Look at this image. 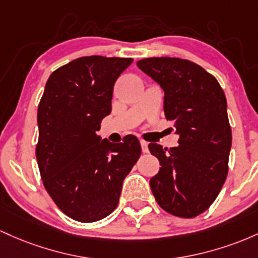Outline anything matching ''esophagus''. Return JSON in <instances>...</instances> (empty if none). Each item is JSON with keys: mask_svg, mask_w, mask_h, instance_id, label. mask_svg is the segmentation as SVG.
Returning <instances> with one entry per match:
<instances>
[{"mask_svg": "<svg viewBox=\"0 0 258 258\" xmlns=\"http://www.w3.org/2000/svg\"><path fill=\"white\" fill-rule=\"evenodd\" d=\"M140 145H141V149H143V152H149V144L146 141L140 140Z\"/></svg>", "mask_w": 258, "mask_h": 258, "instance_id": "obj_1", "label": "esophagus"}]
</instances>
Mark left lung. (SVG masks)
Segmentation results:
<instances>
[{
  "mask_svg": "<svg viewBox=\"0 0 258 258\" xmlns=\"http://www.w3.org/2000/svg\"><path fill=\"white\" fill-rule=\"evenodd\" d=\"M137 66L164 91V114L179 135L169 150L149 145L162 166L150 179L152 194L168 213L192 218L213 204L227 179L231 129L224 91L190 60L153 57Z\"/></svg>",
  "mask_w": 258,
  "mask_h": 258,
  "instance_id": "left-lung-1",
  "label": "left lung"
}]
</instances>
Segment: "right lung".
Instances as JSON below:
<instances>
[{"instance_id": "add662e5", "label": "right lung", "mask_w": 258, "mask_h": 258, "mask_svg": "<svg viewBox=\"0 0 258 258\" xmlns=\"http://www.w3.org/2000/svg\"><path fill=\"white\" fill-rule=\"evenodd\" d=\"M132 58L80 57L50 75L37 109L36 160L43 186L64 215L83 223L117 207L123 180L141 155L138 138L101 139L113 86Z\"/></svg>"}]
</instances>
